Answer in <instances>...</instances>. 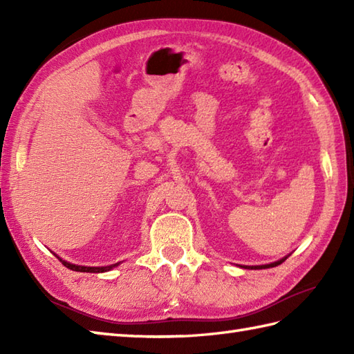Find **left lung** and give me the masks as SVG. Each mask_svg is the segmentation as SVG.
Listing matches in <instances>:
<instances>
[{
  "instance_id": "8db88e82",
  "label": "left lung",
  "mask_w": 354,
  "mask_h": 354,
  "mask_svg": "<svg viewBox=\"0 0 354 354\" xmlns=\"http://www.w3.org/2000/svg\"><path fill=\"white\" fill-rule=\"evenodd\" d=\"M286 260V257L284 259H281V260H278V261H274V263H270V265H261V266H243V268H246V269H268V268H275V266H278V265H281V263Z\"/></svg>"
}]
</instances>
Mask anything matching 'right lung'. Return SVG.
I'll use <instances>...</instances> for the list:
<instances>
[{
  "label": "right lung",
  "instance_id": "add662e5",
  "mask_svg": "<svg viewBox=\"0 0 354 354\" xmlns=\"http://www.w3.org/2000/svg\"><path fill=\"white\" fill-rule=\"evenodd\" d=\"M59 259V257H57ZM62 261V265L66 266L71 270H77V272H94V274H99V272H106V270H111L112 268H115L118 263H115V265H111V266H100V268H91V266H79V265H71V263L65 261L62 259H59Z\"/></svg>",
  "mask_w": 354,
  "mask_h": 354
}]
</instances>
